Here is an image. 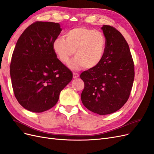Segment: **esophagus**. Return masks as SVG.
<instances>
[{
  "instance_id": "34e87169",
  "label": "esophagus",
  "mask_w": 154,
  "mask_h": 154,
  "mask_svg": "<svg viewBox=\"0 0 154 154\" xmlns=\"http://www.w3.org/2000/svg\"><path fill=\"white\" fill-rule=\"evenodd\" d=\"M79 74L76 73V72H73V78H77L79 77Z\"/></svg>"
}]
</instances>
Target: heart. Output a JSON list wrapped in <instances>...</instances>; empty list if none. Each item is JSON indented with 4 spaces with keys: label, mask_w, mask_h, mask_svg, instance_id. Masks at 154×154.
Masks as SVG:
<instances>
[{
    "label": "heart",
    "mask_w": 154,
    "mask_h": 154,
    "mask_svg": "<svg viewBox=\"0 0 154 154\" xmlns=\"http://www.w3.org/2000/svg\"><path fill=\"white\" fill-rule=\"evenodd\" d=\"M106 39L101 32L78 27L69 30L66 38L58 36L53 42V49L60 61L67 64L74 54L76 57L69 63V67L77 70L96 67L103 58Z\"/></svg>",
    "instance_id": "obj_1"
}]
</instances>
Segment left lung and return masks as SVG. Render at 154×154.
Wrapping results in <instances>:
<instances>
[{
	"label": "left lung",
	"mask_w": 154,
	"mask_h": 154,
	"mask_svg": "<svg viewBox=\"0 0 154 154\" xmlns=\"http://www.w3.org/2000/svg\"><path fill=\"white\" fill-rule=\"evenodd\" d=\"M106 39L103 58L96 67L83 71L81 94L87 109L100 115L118 111L127 101L134 80V65L129 46L119 31L110 26L101 28Z\"/></svg>",
	"instance_id": "8db88e82"
}]
</instances>
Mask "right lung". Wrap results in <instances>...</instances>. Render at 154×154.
Listing matches in <instances>:
<instances>
[{
	"mask_svg": "<svg viewBox=\"0 0 154 154\" xmlns=\"http://www.w3.org/2000/svg\"><path fill=\"white\" fill-rule=\"evenodd\" d=\"M59 23L36 22L25 29L13 51L10 76L14 94L24 109L42 112L54 106L72 73L57 58L53 42Z\"/></svg>",
	"mask_w": 154,
	"mask_h": 154,
	"instance_id": "obj_1",
	"label": "right lung"
}]
</instances>
